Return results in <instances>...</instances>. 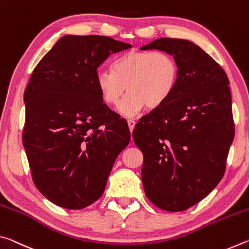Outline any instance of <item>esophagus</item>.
Listing matches in <instances>:
<instances>
[{
	"mask_svg": "<svg viewBox=\"0 0 249 249\" xmlns=\"http://www.w3.org/2000/svg\"><path fill=\"white\" fill-rule=\"evenodd\" d=\"M127 124H128V127H129L130 132H133V129L135 127V124H136V122H135L134 120H128L127 121Z\"/></svg>",
	"mask_w": 249,
	"mask_h": 249,
	"instance_id": "34e87169",
	"label": "esophagus"
}]
</instances>
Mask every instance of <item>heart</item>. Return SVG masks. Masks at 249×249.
Returning a JSON list of instances; mask_svg holds the SVG:
<instances>
[{
	"instance_id": "heart-1",
	"label": "heart",
	"mask_w": 249,
	"mask_h": 249,
	"mask_svg": "<svg viewBox=\"0 0 249 249\" xmlns=\"http://www.w3.org/2000/svg\"><path fill=\"white\" fill-rule=\"evenodd\" d=\"M112 70H96L95 87L109 107L119 104L127 89L129 94L120 105L125 116H135L145 107H160L174 94L179 81L178 62L160 50H128L115 59Z\"/></svg>"
}]
</instances>
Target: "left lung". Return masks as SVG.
I'll return each mask as SVG.
<instances>
[{"label": "left lung", "instance_id": "obj_1", "mask_svg": "<svg viewBox=\"0 0 249 249\" xmlns=\"http://www.w3.org/2000/svg\"><path fill=\"white\" fill-rule=\"evenodd\" d=\"M141 49L166 52L179 66L174 94L142 117L133 138L144 155L146 196L159 209L180 212L204 199L224 176L234 140L230 81L222 67L189 40L160 38Z\"/></svg>", "mask_w": 249, "mask_h": 249}]
</instances>
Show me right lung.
<instances>
[{
    "label": "right lung",
    "mask_w": 249,
    "mask_h": 249,
    "mask_svg": "<svg viewBox=\"0 0 249 249\" xmlns=\"http://www.w3.org/2000/svg\"><path fill=\"white\" fill-rule=\"evenodd\" d=\"M130 47L107 36L67 35L31 75L23 145L36 188L61 208L98 200L130 141L126 121L103 103L94 82L101 64Z\"/></svg>",
    "instance_id": "add662e5"
}]
</instances>
